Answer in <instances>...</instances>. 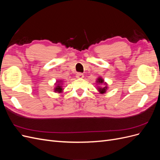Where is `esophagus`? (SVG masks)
<instances>
[{"label":"esophagus","mask_w":160,"mask_h":160,"mask_svg":"<svg viewBox=\"0 0 160 160\" xmlns=\"http://www.w3.org/2000/svg\"><path fill=\"white\" fill-rule=\"evenodd\" d=\"M76 77H77V78L82 79V78H83V77H84V75H83V74L81 73V72H78V73H77V75H76Z\"/></svg>","instance_id":"1"}]
</instances>
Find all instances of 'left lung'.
Masks as SVG:
<instances>
[{"instance_id": "left-lung-1", "label": "left lung", "mask_w": 160, "mask_h": 160, "mask_svg": "<svg viewBox=\"0 0 160 160\" xmlns=\"http://www.w3.org/2000/svg\"><path fill=\"white\" fill-rule=\"evenodd\" d=\"M97 89L99 92L101 94H103L106 93V91L108 89V84L106 83L104 79L101 77H98L96 80Z\"/></svg>"}]
</instances>
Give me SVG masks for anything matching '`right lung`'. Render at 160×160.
Returning a JSON list of instances; mask_svg holds the SVG:
<instances>
[{
    "label": "right lung",
    "mask_w": 160,
    "mask_h": 160,
    "mask_svg": "<svg viewBox=\"0 0 160 160\" xmlns=\"http://www.w3.org/2000/svg\"><path fill=\"white\" fill-rule=\"evenodd\" d=\"M62 80H57L56 81V83H55V88H54V92L57 93H61L63 91L62 89Z\"/></svg>",
    "instance_id": "obj_1"
}]
</instances>
